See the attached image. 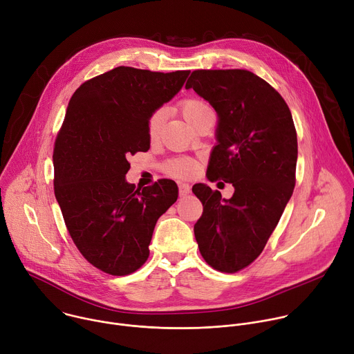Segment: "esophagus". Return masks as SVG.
<instances>
[{"label": "esophagus", "instance_id": "34e87169", "mask_svg": "<svg viewBox=\"0 0 354 354\" xmlns=\"http://www.w3.org/2000/svg\"><path fill=\"white\" fill-rule=\"evenodd\" d=\"M190 193V186L189 183H185V182H179V194L180 196H186Z\"/></svg>", "mask_w": 354, "mask_h": 354}]
</instances>
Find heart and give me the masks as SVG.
Masks as SVG:
<instances>
[{
  "mask_svg": "<svg viewBox=\"0 0 354 354\" xmlns=\"http://www.w3.org/2000/svg\"><path fill=\"white\" fill-rule=\"evenodd\" d=\"M179 108H180V112H182L183 118L193 127L198 122L203 120L205 118L214 115L212 106L206 102V100L200 99V97H194V96L180 100ZM164 120H165V109L164 108H158V109L153 111L148 115V118H147V136L151 141H154L160 137L162 126H164ZM197 169H198L197 161H194L192 158H186V157L172 158L165 165V171L169 175L175 176V178H179V179L193 176L197 172Z\"/></svg>",
  "mask_w": 354,
  "mask_h": 354,
  "instance_id": "1",
  "label": "heart"
}]
</instances>
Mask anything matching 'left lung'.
Listing matches in <instances>:
<instances>
[{"instance_id": "left-lung-1", "label": "left lung", "mask_w": 354, "mask_h": 354, "mask_svg": "<svg viewBox=\"0 0 354 354\" xmlns=\"http://www.w3.org/2000/svg\"><path fill=\"white\" fill-rule=\"evenodd\" d=\"M218 115L207 178L234 186L231 198L194 185L203 205L194 236L203 259L235 273L261 254L295 186L297 131L281 95L248 70H196L186 82Z\"/></svg>"}]
</instances>
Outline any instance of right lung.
I'll list each match as a JSON object with an SVG mask.
<instances>
[{
    "label": "right lung",
    "instance_id": "right-lung-1",
    "mask_svg": "<svg viewBox=\"0 0 354 354\" xmlns=\"http://www.w3.org/2000/svg\"><path fill=\"white\" fill-rule=\"evenodd\" d=\"M190 71L116 67L85 81L71 96L55 141V194L81 255L96 269L126 276L149 257L157 220L178 186L161 179L127 183L129 156L148 151V115L171 100Z\"/></svg>",
    "mask_w": 354,
    "mask_h": 354
}]
</instances>
